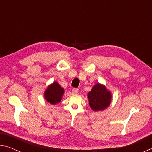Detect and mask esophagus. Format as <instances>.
<instances>
[{
  "label": "esophagus",
  "instance_id": "esophagus-1",
  "mask_svg": "<svg viewBox=\"0 0 152 152\" xmlns=\"http://www.w3.org/2000/svg\"><path fill=\"white\" fill-rule=\"evenodd\" d=\"M72 94H77L78 92V88H73L72 91Z\"/></svg>",
  "mask_w": 152,
  "mask_h": 152
}]
</instances>
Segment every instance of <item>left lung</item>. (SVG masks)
Returning <instances> with one entry per match:
<instances>
[{
  "label": "left lung",
  "instance_id": "8db88e82",
  "mask_svg": "<svg viewBox=\"0 0 152 152\" xmlns=\"http://www.w3.org/2000/svg\"><path fill=\"white\" fill-rule=\"evenodd\" d=\"M89 105L93 111L106 109L111 102L112 94L103 84L97 83L88 93Z\"/></svg>",
  "mask_w": 152,
  "mask_h": 152
}]
</instances>
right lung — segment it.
Returning <instances> with one entry per match:
<instances>
[{
	"instance_id": "right-lung-1",
	"label": "right lung",
	"mask_w": 152,
	"mask_h": 152,
	"mask_svg": "<svg viewBox=\"0 0 152 152\" xmlns=\"http://www.w3.org/2000/svg\"><path fill=\"white\" fill-rule=\"evenodd\" d=\"M64 93V89L58 82L54 81L47 87L43 95L46 101L51 104H56L61 101Z\"/></svg>"
}]
</instances>
